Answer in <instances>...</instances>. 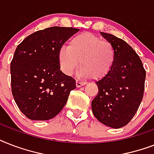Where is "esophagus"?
I'll list each match as a JSON object with an SVG mask.
<instances>
[{"label": "esophagus", "instance_id": "esophagus-1", "mask_svg": "<svg viewBox=\"0 0 154 154\" xmlns=\"http://www.w3.org/2000/svg\"><path fill=\"white\" fill-rule=\"evenodd\" d=\"M85 84H86L85 82H79V81H77V82H76V86H77V88L83 86V85H85Z\"/></svg>", "mask_w": 154, "mask_h": 154}]
</instances>
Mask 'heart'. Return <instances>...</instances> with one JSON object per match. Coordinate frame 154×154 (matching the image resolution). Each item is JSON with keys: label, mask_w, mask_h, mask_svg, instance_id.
I'll return each instance as SVG.
<instances>
[{"label": "heart", "mask_w": 154, "mask_h": 154, "mask_svg": "<svg viewBox=\"0 0 154 154\" xmlns=\"http://www.w3.org/2000/svg\"><path fill=\"white\" fill-rule=\"evenodd\" d=\"M58 60L66 75H72L81 62L82 76L101 80L112 71L116 61V51L109 41L101 39L92 32H84L72 37L69 46L60 47Z\"/></svg>", "instance_id": "1"}]
</instances>
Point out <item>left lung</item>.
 <instances>
[{"instance_id": "obj_1", "label": "left lung", "mask_w": 154, "mask_h": 154, "mask_svg": "<svg viewBox=\"0 0 154 154\" xmlns=\"http://www.w3.org/2000/svg\"><path fill=\"white\" fill-rule=\"evenodd\" d=\"M116 51V61L107 77L96 82L98 94L92 101V111L102 124L113 129L126 125L143 98L146 70L129 45L114 35L101 32Z\"/></svg>"}]
</instances>
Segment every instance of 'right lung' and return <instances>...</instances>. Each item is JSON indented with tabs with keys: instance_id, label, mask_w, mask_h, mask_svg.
<instances>
[{
	"instance_id": "obj_1",
	"label": "right lung",
	"mask_w": 154,
	"mask_h": 154,
	"mask_svg": "<svg viewBox=\"0 0 154 154\" xmlns=\"http://www.w3.org/2000/svg\"><path fill=\"white\" fill-rule=\"evenodd\" d=\"M78 31L47 28L28 36L17 47L10 65L12 93L29 119L46 121L57 116L76 89L75 80L60 70L58 51Z\"/></svg>"
}]
</instances>
